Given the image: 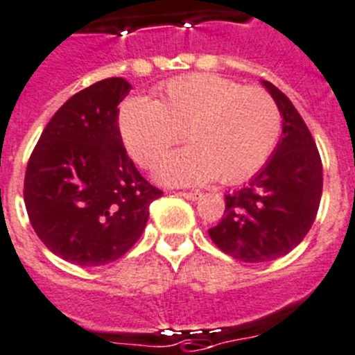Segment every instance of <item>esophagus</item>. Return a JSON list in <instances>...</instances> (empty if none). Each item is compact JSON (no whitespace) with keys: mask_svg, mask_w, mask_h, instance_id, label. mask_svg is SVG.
<instances>
[{"mask_svg":"<svg viewBox=\"0 0 355 355\" xmlns=\"http://www.w3.org/2000/svg\"><path fill=\"white\" fill-rule=\"evenodd\" d=\"M178 194H180L182 198H185V200H191V201H196V200H200V198H201L200 193H185V191H184V193H178Z\"/></svg>","mask_w":355,"mask_h":355,"instance_id":"esophagus-1","label":"esophagus"}]
</instances>
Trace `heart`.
Listing matches in <instances>:
<instances>
[{"label": "heart", "instance_id": "1", "mask_svg": "<svg viewBox=\"0 0 355 355\" xmlns=\"http://www.w3.org/2000/svg\"><path fill=\"white\" fill-rule=\"evenodd\" d=\"M119 128L129 154L152 166L187 135L191 145L159 162L164 184L200 185L218 178L236 184L261 170L282 132V115L270 92L230 78L194 73L173 78L157 98L122 103Z\"/></svg>", "mask_w": 355, "mask_h": 355}]
</instances>
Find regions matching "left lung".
<instances>
[{"label": "left lung", "instance_id": "left-lung-1", "mask_svg": "<svg viewBox=\"0 0 355 355\" xmlns=\"http://www.w3.org/2000/svg\"><path fill=\"white\" fill-rule=\"evenodd\" d=\"M282 115V138L248 185L226 194L220 223L208 230L223 252L243 263L289 254L312 227L322 196L319 150L291 99L263 80Z\"/></svg>", "mask_w": 355, "mask_h": 355}]
</instances>
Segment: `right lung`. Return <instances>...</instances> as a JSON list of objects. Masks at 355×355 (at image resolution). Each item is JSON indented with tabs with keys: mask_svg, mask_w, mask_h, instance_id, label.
Returning <instances> with one entry per match:
<instances>
[{
	"mask_svg": "<svg viewBox=\"0 0 355 355\" xmlns=\"http://www.w3.org/2000/svg\"><path fill=\"white\" fill-rule=\"evenodd\" d=\"M129 91V82L114 77L71 96L29 157V223L51 252L78 266L124 256L144 233L150 203L162 196L122 144L117 107Z\"/></svg>",
	"mask_w": 355,
	"mask_h": 355,
	"instance_id": "add662e5",
	"label": "right lung"
}]
</instances>
